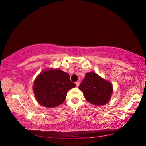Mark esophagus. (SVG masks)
Returning a JSON list of instances; mask_svg holds the SVG:
<instances>
[{"label": "esophagus", "instance_id": "1", "mask_svg": "<svg viewBox=\"0 0 146 146\" xmlns=\"http://www.w3.org/2000/svg\"><path fill=\"white\" fill-rule=\"evenodd\" d=\"M75 84H76V87H78V86H79V84H80V82H79V81H78V82H76L75 83Z\"/></svg>", "mask_w": 146, "mask_h": 146}]
</instances>
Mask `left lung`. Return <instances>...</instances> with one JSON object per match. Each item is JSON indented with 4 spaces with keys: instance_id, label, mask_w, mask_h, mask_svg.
Masks as SVG:
<instances>
[{
    "instance_id": "8db88e82",
    "label": "left lung",
    "mask_w": 146,
    "mask_h": 146,
    "mask_svg": "<svg viewBox=\"0 0 146 146\" xmlns=\"http://www.w3.org/2000/svg\"><path fill=\"white\" fill-rule=\"evenodd\" d=\"M88 102L95 106H103L109 102L113 91L112 84L95 72L86 73L79 86Z\"/></svg>"
}]
</instances>
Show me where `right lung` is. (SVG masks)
<instances>
[{"label":"right lung","instance_id":"obj_1","mask_svg":"<svg viewBox=\"0 0 146 146\" xmlns=\"http://www.w3.org/2000/svg\"><path fill=\"white\" fill-rule=\"evenodd\" d=\"M76 85L67 73L60 69L50 68L42 71L33 82L36 100L44 107L52 108L62 104L68 91Z\"/></svg>","mask_w":146,"mask_h":146}]
</instances>
